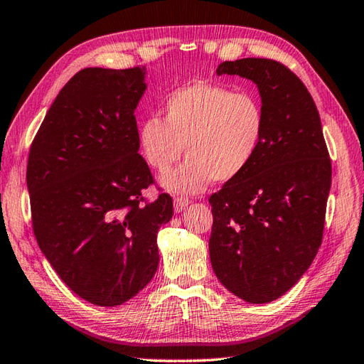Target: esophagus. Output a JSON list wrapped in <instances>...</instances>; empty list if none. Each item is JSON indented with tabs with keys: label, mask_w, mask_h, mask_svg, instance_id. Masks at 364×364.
<instances>
[{
	"label": "esophagus",
	"mask_w": 364,
	"mask_h": 364,
	"mask_svg": "<svg viewBox=\"0 0 364 364\" xmlns=\"http://www.w3.org/2000/svg\"><path fill=\"white\" fill-rule=\"evenodd\" d=\"M189 203H191V198H188V197H183V196L175 197V210L176 211H183Z\"/></svg>",
	"instance_id": "1"
}]
</instances>
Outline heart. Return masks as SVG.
<instances>
[{
	"label": "heart",
	"mask_w": 364,
	"mask_h": 364,
	"mask_svg": "<svg viewBox=\"0 0 364 364\" xmlns=\"http://www.w3.org/2000/svg\"><path fill=\"white\" fill-rule=\"evenodd\" d=\"M162 119L151 115L139 127V146L146 164L164 173V186L196 194L215 180L225 183L247 170L267 134L260 97L219 83L197 80L172 90L162 101Z\"/></svg>",
	"instance_id": "1"
}]
</instances>
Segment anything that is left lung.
<instances>
[{
  "mask_svg": "<svg viewBox=\"0 0 364 364\" xmlns=\"http://www.w3.org/2000/svg\"><path fill=\"white\" fill-rule=\"evenodd\" d=\"M218 75L259 87L267 134L254 162L210 197V260L241 300L269 303L295 286L322 245L331 159L314 99L282 63L243 58Z\"/></svg>",
  "mask_w": 364,
  "mask_h": 364,
  "instance_id": "obj_1",
  "label": "left lung"
}]
</instances>
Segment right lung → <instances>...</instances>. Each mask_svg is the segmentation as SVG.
<instances>
[{
	"label": "right lung",
	"instance_id": "add662e5",
	"mask_svg": "<svg viewBox=\"0 0 364 364\" xmlns=\"http://www.w3.org/2000/svg\"><path fill=\"white\" fill-rule=\"evenodd\" d=\"M145 69L87 68L64 85L30 148L26 186L36 241L63 282L96 306L131 300L159 263L156 237L173 200L139 154L134 110Z\"/></svg>",
	"mask_w": 364,
	"mask_h": 364
}]
</instances>
